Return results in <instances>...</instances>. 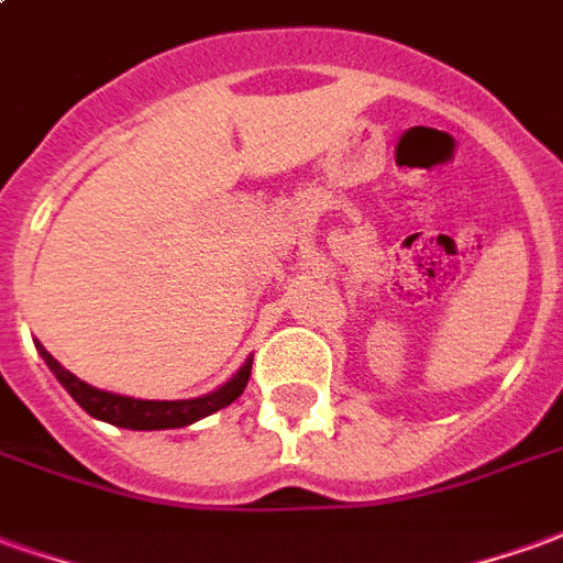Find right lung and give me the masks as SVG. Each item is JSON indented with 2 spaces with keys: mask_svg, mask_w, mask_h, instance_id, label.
<instances>
[{
  "mask_svg": "<svg viewBox=\"0 0 563 563\" xmlns=\"http://www.w3.org/2000/svg\"><path fill=\"white\" fill-rule=\"evenodd\" d=\"M35 350L44 358V365L51 367V374L59 379V386L80 404V410H87L92 419H102L117 428H129V431H165V428H186V424L198 422L205 416L217 413L222 407L241 398L250 379V367L253 358H246L244 365L238 367V374L222 383L220 389L208 391L201 398H186V401H141V398H129V395H114V391L96 389L90 383L78 379L71 371L56 362L54 355L44 350L42 343H35Z\"/></svg>",
  "mask_w": 563,
  "mask_h": 563,
  "instance_id": "obj_1",
  "label": "right lung"
}]
</instances>
